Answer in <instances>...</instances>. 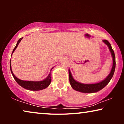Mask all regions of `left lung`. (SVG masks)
Instances as JSON below:
<instances>
[{
	"instance_id": "left-lung-1",
	"label": "left lung",
	"mask_w": 124,
	"mask_h": 124,
	"mask_svg": "<svg viewBox=\"0 0 124 124\" xmlns=\"http://www.w3.org/2000/svg\"><path fill=\"white\" fill-rule=\"evenodd\" d=\"M103 42H104V43H106L108 46L113 58V65L111 70V72H110L109 75L104 80L101 81V82L96 83V84H84L74 80V79L72 77V74H71L70 69H69V82H70V85L72 86V87L74 90H75L84 93H93L98 92V91H99V90L103 89L109 82L110 80L112 78L115 72V67H116V60H115V53L113 50H112V48L111 44L109 43V42L107 40H103Z\"/></svg>"
}]
</instances>
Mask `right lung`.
<instances>
[{"label": "right lung", "mask_w": 124, "mask_h": 124, "mask_svg": "<svg viewBox=\"0 0 124 124\" xmlns=\"http://www.w3.org/2000/svg\"><path fill=\"white\" fill-rule=\"evenodd\" d=\"M23 38H21L19 40H18L17 42L16 47H15L13 49L12 55L13 53V52L15 51V50H16V48L17 47L18 44H19L20 42L21 41L22 39ZM52 68L51 69V71L52 69ZM10 69H11L12 74L13 78L15 79V81H16L17 83L20 86H21V87H23L24 89L28 90H31V91H38V90H41L45 89L46 88L48 87L50 85L51 81V71L50 72V74H48V76H47L46 78H45L44 80L41 81H23L21 80V79H18V78H17L16 76L14 75L13 73L12 70L11 68V62H10Z\"/></svg>", "instance_id": "obj_1"}]
</instances>
